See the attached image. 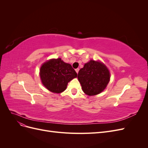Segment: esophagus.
Wrapping results in <instances>:
<instances>
[{"instance_id": "esophagus-1", "label": "esophagus", "mask_w": 148, "mask_h": 148, "mask_svg": "<svg viewBox=\"0 0 148 148\" xmlns=\"http://www.w3.org/2000/svg\"><path fill=\"white\" fill-rule=\"evenodd\" d=\"M75 71H76V72H77V73H78V71H79V69H75Z\"/></svg>"}]
</instances>
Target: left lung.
<instances>
[{
    "instance_id": "1",
    "label": "left lung",
    "mask_w": 148,
    "mask_h": 148,
    "mask_svg": "<svg viewBox=\"0 0 148 148\" xmlns=\"http://www.w3.org/2000/svg\"><path fill=\"white\" fill-rule=\"evenodd\" d=\"M110 78L107 66L101 62L92 60L85 64L78 74L83 91L88 96L97 95L104 91Z\"/></svg>"
}]
</instances>
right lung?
Segmentation results:
<instances>
[{
	"mask_svg": "<svg viewBox=\"0 0 148 148\" xmlns=\"http://www.w3.org/2000/svg\"><path fill=\"white\" fill-rule=\"evenodd\" d=\"M39 75L42 84L49 91L60 93L65 90L69 82L77 77V73L70 64L59 58L44 63Z\"/></svg>",
	"mask_w": 148,
	"mask_h": 148,
	"instance_id": "add662e5",
	"label": "right lung"
}]
</instances>
